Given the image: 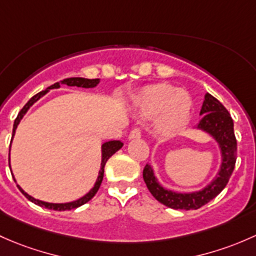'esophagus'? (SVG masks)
Wrapping results in <instances>:
<instances>
[{
    "label": "esophagus",
    "mask_w": 256,
    "mask_h": 256,
    "mask_svg": "<svg viewBox=\"0 0 256 256\" xmlns=\"http://www.w3.org/2000/svg\"><path fill=\"white\" fill-rule=\"evenodd\" d=\"M142 136V133H140V130H139L138 128H134L133 130L130 132V133H129V136L128 138L129 139H139Z\"/></svg>",
    "instance_id": "obj_1"
}]
</instances>
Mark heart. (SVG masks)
<instances>
[{"label": "heart", "mask_w": 256, "mask_h": 256, "mask_svg": "<svg viewBox=\"0 0 256 256\" xmlns=\"http://www.w3.org/2000/svg\"><path fill=\"white\" fill-rule=\"evenodd\" d=\"M132 104L142 117H155L154 128L159 136L171 138L180 133L188 122L192 100L186 90L158 82L139 90Z\"/></svg>", "instance_id": "b5f03b06"}]
</instances>
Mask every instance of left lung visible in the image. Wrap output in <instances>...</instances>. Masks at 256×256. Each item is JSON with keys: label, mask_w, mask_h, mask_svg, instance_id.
I'll list each match as a JSON object with an SVG mask.
<instances>
[{"label": "left lung", "mask_w": 256, "mask_h": 256, "mask_svg": "<svg viewBox=\"0 0 256 256\" xmlns=\"http://www.w3.org/2000/svg\"><path fill=\"white\" fill-rule=\"evenodd\" d=\"M200 114L202 120L197 129L206 132L218 143L222 155L220 168L216 178L200 191L180 194L164 188L155 178L154 170L149 164L143 170L144 182L150 194L166 207L174 210H198L222 192L228 184L236 160V139L234 136V123L226 107L212 94H204V101Z\"/></svg>", "instance_id": "8db88e82"}]
</instances>
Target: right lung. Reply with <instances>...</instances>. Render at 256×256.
Instances as JSON below:
<instances>
[{
  "mask_svg": "<svg viewBox=\"0 0 256 256\" xmlns=\"http://www.w3.org/2000/svg\"><path fill=\"white\" fill-rule=\"evenodd\" d=\"M100 82V78H65V80L60 81V82H56L54 84V85H52L50 88H48L46 90V91H42L39 92V94H36V96H33L30 101L27 102V104H24V107H23L22 110H20V112L18 113L17 118L14 120V124H13V132H12V139L13 136H14V133H16V129H17L18 124H20V120H22L23 117H24V114L27 113V110L30 108L32 106H33L34 104H36V101H38L39 98H42V97L44 96V94H46V92L49 91V90H52V88H59L60 85H66V86H78V88H96L97 85H98ZM123 146V143L120 140H110V142H106V143L102 144V162H101V168H100V172H98V178H97L96 182H94V186L92 187L91 190L88 192V194H85V196H82L81 198L76 200V201H72V202H68V204H50V202H44V201H40V200H36L34 197H32L30 194H28L27 192H24L22 190V187L20 185H17L18 188H20V191L22 192L23 194H24L26 197H27L28 200H30V202H33V204H38V206H42V207H46L48 208V210H74V208H78L80 206H82V204H85L86 202H88L92 198V197L96 194V192L98 191L100 186H101V182L102 180H104V165H106L107 160L110 159V156H112L113 154H114L116 152H118V150L120 149V148ZM16 182V178H13Z\"/></svg>",
  "mask_w": 256,
  "mask_h": 256,
  "instance_id": "add662e5",
  "label": "right lung"
}]
</instances>
